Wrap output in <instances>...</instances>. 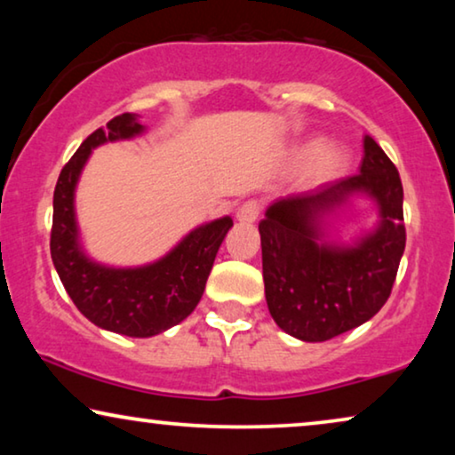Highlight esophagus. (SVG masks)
Segmentation results:
<instances>
[{
    "mask_svg": "<svg viewBox=\"0 0 455 455\" xmlns=\"http://www.w3.org/2000/svg\"><path fill=\"white\" fill-rule=\"evenodd\" d=\"M260 213V203L259 201H246L242 203L238 211H235V220L240 223H254L259 220Z\"/></svg>",
    "mask_w": 455,
    "mask_h": 455,
    "instance_id": "34e87169",
    "label": "esophagus"
}]
</instances>
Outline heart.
I'll use <instances>...</instances> for the list:
<instances>
[{
    "mask_svg": "<svg viewBox=\"0 0 455 455\" xmlns=\"http://www.w3.org/2000/svg\"><path fill=\"white\" fill-rule=\"evenodd\" d=\"M290 157L302 161L300 184L315 188L338 180L347 165V155L339 145L321 142L319 139L302 140L291 148Z\"/></svg>",
    "mask_w": 455,
    "mask_h": 455,
    "instance_id": "b5f03b06",
    "label": "heart"
}]
</instances>
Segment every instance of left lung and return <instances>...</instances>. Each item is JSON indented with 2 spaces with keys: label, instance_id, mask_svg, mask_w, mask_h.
<instances>
[{
  "label": "left lung",
  "instance_id": "1",
  "mask_svg": "<svg viewBox=\"0 0 455 455\" xmlns=\"http://www.w3.org/2000/svg\"><path fill=\"white\" fill-rule=\"evenodd\" d=\"M379 207V223L352 247L324 238V220L349 196ZM265 298L273 321L302 341H327L372 319L391 294L406 248L400 173L364 136L360 173L279 198L259 223Z\"/></svg>",
  "mask_w": 455,
  "mask_h": 455
}]
</instances>
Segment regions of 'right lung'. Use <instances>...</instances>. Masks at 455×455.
Returning a JSON list of instances; mask_svg holds the SVG:
<instances>
[{"mask_svg":"<svg viewBox=\"0 0 455 455\" xmlns=\"http://www.w3.org/2000/svg\"><path fill=\"white\" fill-rule=\"evenodd\" d=\"M142 132L145 126L134 114H122L80 145L55 184L49 244L55 271L80 313L97 327L128 338H151L178 325L196 308L215 254L234 226L232 217L198 226L164 259L134 269L105 267L86 257L74 213L80 172L92 148Z\"/></svg>","mask_w":455,"mask_h":455,"instance_id":"1","label":"right lung"}]
</instances>
